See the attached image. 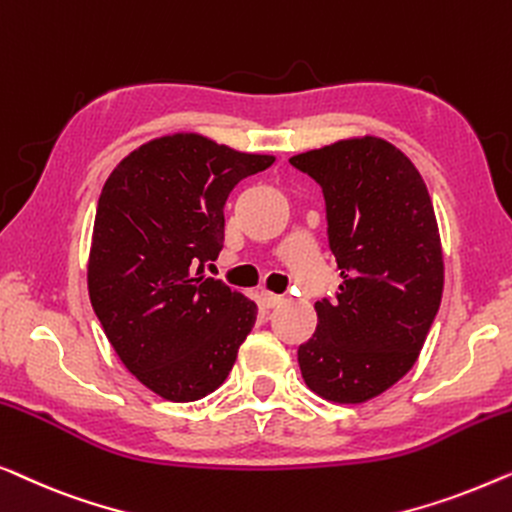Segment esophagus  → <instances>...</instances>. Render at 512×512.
<instances>
[{
    "mask_svg": "<svg viewBox=\"0 0 512 512\" xmlns=\"http://www.w3.org/2000/svg\"><path fill=\"white\" fill-rule=\"evenodd\" d=\"M285 301V297H280V294H273V292H262V304L266 306V308H276V306H280Z\"/></svg>",
    "mask_w": 512,
    "mask_h": 512,
    "instance_id": "esophagus-1",
    "label": "esophagus"
}]
</instances>
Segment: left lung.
Here are the masks:
<instances>
[{
	"label": "left lung",
	"instance_id": "1",
	"mask_svg": "<svg viewBox=\"0 0 512 512\" xmlns=\"http://www.w3.org/2000/svg\"><path fill=\"white\" fill-rule=\"evenodd\" d=\"M320 183L336 301L315 304L318 331L299 345L308 390L364 403L413 369L443 297V248L415 164L380 136H350L290 157Z\"/></svg>",
	"mask_w": 512,
	"mask_h": 512
}]
</instances>
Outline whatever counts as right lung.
I'll use <instances>...</instances> for the list:
<instances>
[{
  "instance_id": "obj_1",
  "label": "right lung",
  "mask_w": 512,
  "mask_h": 512,
  "mask_svg": "<svg viewBox=\"0 0 512 512\" xmlns=\"http://www.w3.org/2000/svg\"><path fill=\"white\" fill-rule=\"evenodd\" d=\"M276 157L197 132L132 150L99 194L88 292L125 369L157 397L197 401L225 383L257 304L204 276L225 241V201Z\"/></svg>"
}]
</instances>
